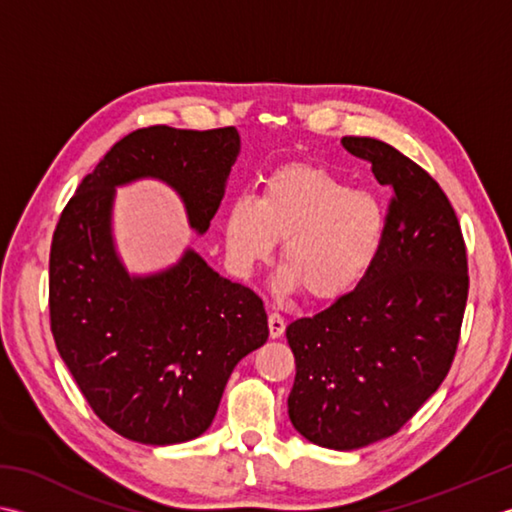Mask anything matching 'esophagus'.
Returning <instances> with one entry per match:
<instances>
[{
	"label": "esophagus",
	"instance_id": "obj_1",
	"mask_svg": "<svg viewBox=\"0 0 512 512\" xmlns=\"http://www.w3.org/2000/svg\"><path fill=\"white\" fill-rule=\"evenodd\" d=\"M284 330H286L284 317L277 315V313H270V315H268V333H270V337H273V339L282 337Z\"/></svg>",
	"mask_w": 512,
	"mask_h": 512
}]
</instances>
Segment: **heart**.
Returning <instances> with one entry per match:
<instances>
[{
  "instance_id": "1",
  "label": "heart",
  "mask_w": 512,
  "mask_h": 512,
  "mask_svg": "<svg viewBox=\"0 0 512 512\" xmlns=\"http://www.w3.org/2000/svg\"><path fill=\"white\" fill-rule=\"evenodd\" d=\"M384 228L375 195L350 190L324 168L288 164L268 175L262 197L242 195L228 206L224 237L230 264L242 275L284 242L277 286L284 293L306 288L310 299L330 302L362 284Z\"/></svg>"
}]
</instances>
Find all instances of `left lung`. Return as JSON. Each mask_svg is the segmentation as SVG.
I'll use <instances>...</instances> for the list:
<instances>
[{
	"label": "left lung",
	"instance_id": "1",
	"mask_svg": "<svg viewBox=\"0 0 512 512\" xmlns=\"http://www.w3.org/2000/svg\"><path fill=\"white\" fill-rule=\"evenodd\" d=\"M388 186L382 248L355 290L288 324V417L308 442L364 448L395 435L442 386L468 299L466 246L439 184L373 137H344Z\"/></svg>",
	"mask_w": 512,
	"mask_h": 512
}]
</instances>
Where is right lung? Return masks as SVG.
I'll use <instances>...</instances> for the list:
<instances>
[{"label": "right lung", "mask_w": 512, "mask_h": 512, "mask_svg": "<svg viewBox=\"0 0 512 512\" xmlns=\"http://www.w3.org/2000/svg\"><path fill=\"white\" fill-rule=\"evenodd\" d=\"M237 128H139L108 150L59 217L50 246V330L102 422L150 446L190 442L213 424L233 368L264 346L253 290L186 248L179 262L130 275L113 237L115 190L164 182L204 235L239 155Z\"/></svg>", "instance_id": "right-lung-1"}]
</instances>
